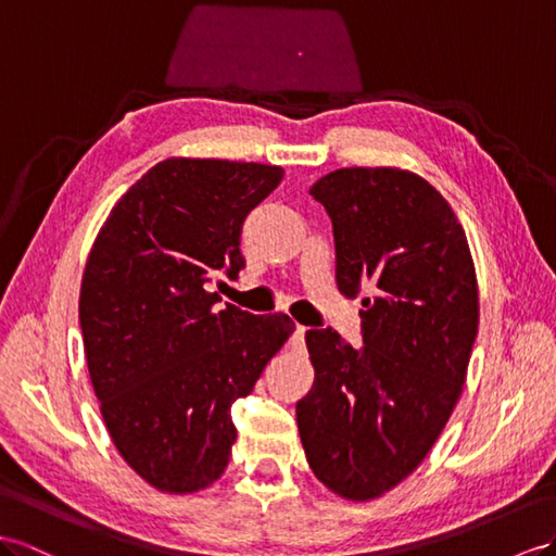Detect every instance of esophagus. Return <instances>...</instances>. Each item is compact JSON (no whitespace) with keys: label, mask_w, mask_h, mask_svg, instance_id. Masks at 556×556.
Segmentation results:
<instances>
[{"label":"esophagus","mask_w":556,"mask_h":556,"mask_svg":"<svg viewBox=\"0 0 556 556\" xmlns=\"http://www.w3.org/2000/svg\"><path fill=\"white\" fill-rule=\"evenodd\" d=\"M305 326H301L298 324L295 326V331L291 333V348H295V350H303L305 348Z\"/></svg>","instance_id":"esophagus-1"}]
</instances>
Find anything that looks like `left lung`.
I'll return each instance as SVG.
<instances>
[{
    "instance_id": "left-lung-1",
    "label": "left lung",
    "mask_w": 556,
    "mask_h": 556,
    "mask_svg": "<svg viewBox=\"0 0 556 556\" xmlns=\"http://www.w3.org/2000/svg\"><path fill=\"white\" fill-rule=\"evenodd\" d=\"M309 194L333 225L336 281L374 291L364 345L333 329L305 333L315 386L295 404L307 463L350 501L404 481L448 422L479 326L463 225L430 182L400 168H338Z\"/></svg>"
}]
</instances>
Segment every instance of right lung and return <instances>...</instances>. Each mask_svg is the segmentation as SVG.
Returning a JSON list of instances; mask_svg holds the SVG:
<instances>
[{
	"label": "right lung",
	"mask_w": 556,
	"mask_h": 556,
	"mask_svg": "<svg viewBox=\"0 0 556 556\" xmlns=\"http://www.w3.org/2000/svg\"><path fill=\"white\" fill-rule=\"evenodd\" d=\"M279 166L164 160L131 185L84 269L79 324L93 392L122 458L150 486L194 493L230 460V408L287 343L291 317L211 293L237 279L241 227Z\"/></svg>",
	"instance_id": "obj_1"
}]
</instances>
